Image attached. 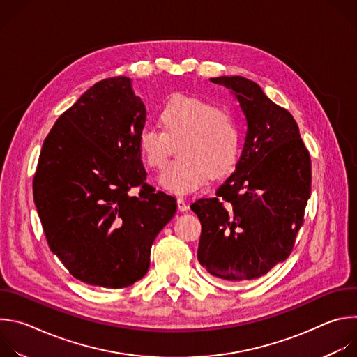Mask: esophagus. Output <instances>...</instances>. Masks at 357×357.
<instances>
[{"instance_id": "esophagus-1", "label": "esophagus", "mask_w": 357, "mask_h": 357, "mask_svg": "<svg viewBox=\"0 0 357 357\" xmlns=\"http://www.w3.org/2000/svg\"><path fill=\"white\" fill-rule=\"evenodd\" d=\"M176 205H178V209H179L181 212H186V211L189 209L188 203H186V202H185V199H182V197H178V200H176Z\"/></svg>"}]
</instances>
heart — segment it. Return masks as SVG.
<instances>
[{
	"label": "heart",
	"mask_w": 357,
	"mask_h": 357,
	"mask_svg": "<svg viewBox=\"0 0 357 357\" xmlns=\"http://www.w3.org/2000/svg\"><path fill=\"white\" fill-rule=\"evenodd\" d=\"M158 128H144L138 134L142 162L160 169L179 145V160L168 165L160 183L176 193H189L205 183L208 176L219 179L237 165L243 148V123L230 107L193 96L176 94L161 106Z\"/></svg>",
	"instance_id": "1"
}]
</instances>
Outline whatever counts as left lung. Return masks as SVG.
I'll use <instances>...</instances> for the list:
<instances>
[{
	"label": "left lung",
	"mask_w": 357,
	"mask_h": 357,
	"mask_svg": "<svg viewBox=\"0 0 357 357\" xmlns=\"http://www.w3.org/2000/svg\"><path fill=\"white\" fill-rule=\"evenodd\" d=\"M247 120L236 171L213 197L190 205L202 225L197 260L225 281L267 274L291 254L311 196V158L291 113L241 76L212 77Z\"/></svg>",
	"instance_id": "1"
}]
</instances>
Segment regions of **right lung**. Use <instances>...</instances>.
I'll return each instance as SVG.
<instances>
[{"mask_svg": "<svg viewBox=\"0 0 357 357\" xmlns=\"http://www.w3.org/2000/svg\"><path fill=\"white\" fill-rule=\"evenodd\" d=\"M145 119L131 79L109 77L84 91L43 141L35 206L50 251L89 285L116 289L141 280L152 243L176 212L174 196L145 183L137 144Z\"/></svg>", "mask_w": 357, "mask_h": 357, "instance_id": "1", "label": "right lung"}]
</instances>
